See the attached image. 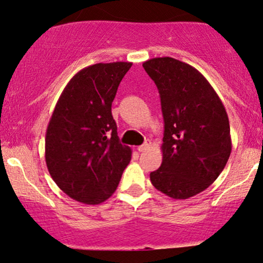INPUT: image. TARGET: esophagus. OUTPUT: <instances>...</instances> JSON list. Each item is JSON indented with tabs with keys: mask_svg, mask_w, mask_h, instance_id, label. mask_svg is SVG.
<instances>
[{
	"mask_svg": "<svg viewBox=\"0 0 263 263\" xmlns=\"http://www.w3.org/2000/svg\"><path fill=\"white\" fill-rule=\"evenodd\" d=\"M150 145H152V143H150L149 141L148 142H145L144 144H142V145H139L138 146V152H146V150H148L149 148H150Z\"/></svg>",
	"mask_w": 263,
	"mask_h": 263,
	"instance_id": "1",
	"label": "esophagus"
}]
</instances>
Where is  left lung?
<instances>
[{
  "instance_id": "left-lung-1",
  "label": "left lung",
  "mask_w": 263,
  "mask_h": 263,
  "mask_svg": "<svg viewBox=\"0 0 263 263\" xmlns=\"http://www.w3.org/2000/svg\"><path fill=\"white\" fill-rule=\"evenodd\" d=\"M156 84L164 121L162 163L150 173L157 190L176 199L204 191L220 176L232 143L225 107L208 80L173 58L143 64Z\"/></svg>"
}]
</instances>
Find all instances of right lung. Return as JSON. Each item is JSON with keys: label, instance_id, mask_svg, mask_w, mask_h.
<instances>
[{"label": "right lung", "instance_id": "add662e5", "mask_svg": "<svg viewBox=\"0 0 263 263\" xmlns=\"http://www.w3.org/2000/svg\"><path fill=\"white\" fill-rule=\"evenodd\" d=\"M131 62L83 68L62 91L45 134V162L56 185L76 201L99 204L117 190L131 161L119 142L111 103Z\"/></svg>", "mask_w": 263, "mask_h": 263}]
</instances>
